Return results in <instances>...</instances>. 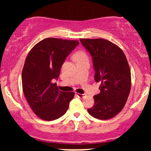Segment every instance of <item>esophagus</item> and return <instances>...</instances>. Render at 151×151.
Segmentation results:
<instances>
[{
  "label": "esophagus",
  "instance_id": "34e87169",
  "mask_svg": "<svg viewBox=\"0 0 151 151\" xmlns=\"http://www.w3.org/2000/svg\"><path fill=\"white\" fill-rule=\"evenodd\" d=\"M76 95L78 96V97L79 98H84V96H86V94H84V93H77L76 92Z\"/></svg>",
  "mask_w": 151,
  "mask_h": 151
}]
</instances>
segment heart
<instances>
[{"label":"heart","mask_w":151,"mask_h":151,"mask_svg":"<svg viewBox=\"0 0 151 151\" xmlns=\"http://www.w3.org/2000/svg\"><path fill=\"white\" fill-rule=\"evenodd\" d=\"M73 58L74 61H77V60H81V59L87 58V55H86L85 52L83 51V50H79V51L76 52L75 54H74Z\"/></svg>","instance_id":"obj_1"}]
</instances>
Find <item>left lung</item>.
<instances>
[{
  "instance_id": "left-lung-1",
  "label": "left lung",
  "mask_w": 151,
  "mask_h": 151,
  "mask_svg": "<svg viewBox=\"0 0 151 151\" xmlns=\"http://www.w3.org/2000/svg\"><path fill=\"white\" fill-rule=\"evenodd\" d=\"M93 59L94 79L100 82V93L93 96L94 104L88 109L93 117L107 120L124 109L131 86V70L123 50L105 39L81 38Z\"/></svg>"
}]
</instances>
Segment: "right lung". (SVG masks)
I'll list each match as a JSON object with an SVG mask.
<instances>
[{"mask_svg": "<svg viewBox=\"0 0 151 151\" xmlns=\"http://www.w3.org/2000/svg\"><path fill=\"white\" fill-rule=\"evenodd\" d=\"M79 41L48 37L42 40L29 52L22 72V91L32 111L45 121L58 119L66 113L72 91L58 89V79L66 58Z\"/></svg>", "mask_w": 151, "mask_h": 151, "instance_id": "1", "label": "right lung"}]
</instances>
